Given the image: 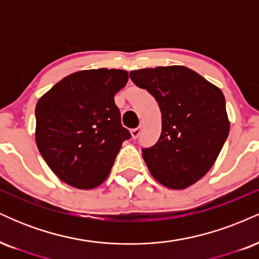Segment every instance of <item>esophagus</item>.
Segmentation results:
<instances>
[{"label": "esophagus", "instance_id": "obj_1", "mask_svg": "<svg viewBox=\"0 0 259 259\" xmlns=\"http://www.w3.org/2000/svg\"><path fill=\"white\" fill-rule=\"evenodd\" d=\"M140 133H141V127H135V129H133L132 130V136H133V139L134 140H136L139 138V135H140Z\"/></svg>", "mask_w": 259, "mask_h": 259}]
</instances>
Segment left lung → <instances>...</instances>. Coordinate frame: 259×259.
Masks as SVG:
<instances>
[{
  "label": "left lung",
  "mask_w": 259,
  "mask_h": 259,
  "mask_svg": "<svg viewBox=\"0 0 259 259\" xmlns=\"http://www.w3.org/2000/svg\"><path fill=\"white\" fill-rule=\"evenodd\" d=\"M130 79L158 102L162 133L142 157L157 181L186 189L214 164L229 135L225 97L217 86L183 65L133 70Z\"/></svg>",
  "instance_id": "left-lung-1"
}]
</instances>
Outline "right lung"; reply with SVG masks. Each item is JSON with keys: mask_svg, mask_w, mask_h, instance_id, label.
I'll return each instance as SVG.
<instances>
[{"mask_svg": "<svg viewBox=\"0 0 259 259\" xmlns=\"http://www.w3.org/2000/svg\"><path fill=\"white\" fill-rule=\"evenodd\" d=\"M127 79V72L120 69L81 70L65 76L37 101V148L62 181L94 189L108 177L121 144L132 138L114 102Z\"/></svg>", "mask_w": 259, "mask_h": 259, "instance_id": "right-lung-1", "label": "right lung"}]
</instances>
